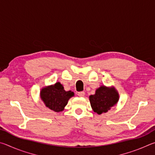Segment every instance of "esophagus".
I'll return each instance as SVG.
<instances>
[{
    "instance_id": "esophagus-1",
    "label": "esophagus",
    "mask_w": 155,
    "mask_h": 155,
    "mask_svg": "<svg viewBox=\"0 0 155 155\" xmlns=\"http://www.w3.org/2000/svg\"><path fill=\"white\" fill-rule=\"evenodd\" d=\"M78 96L80 97H83L85 96V92L84 91H80V92L78 93Z\"/></svg>"
}]
</instances>
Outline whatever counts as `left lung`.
I'll return each instance as SVG.
<instances>
[{"label": "left lung", "instance_id": "obj_1", "mask_svg": "<svg viewBox=\"0 0 155 155\" xmlns=\"http://www.w3.org/2000/svg\"><path fill=\"white\" fill-rule=\"evenodd\" d=\"M119 101V94L115 87L101 86L94 95L90 96L91 107L94 112L102 114L110 110Z\"/></svg>", "mask_w": 155, "mask_h": 155}]
</instances>
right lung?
<instances>
[{
	"mask_svg": "<svg viewBox=\"0 0 155 155\" xmlns=\"http://www.w3.org/2000/svg\"><path fill=\"white\" fill-rule=\"evenodd\" d=\"M74 95L72 91H65L59 82L44 87L40 91V98L46 107L55 112L62 111L69 99Z\"/></svg>",
	"mask_w": 155,
	"mask_h": 155,
	"instance_id": "1",
	"label": "right lung"
}]
</instances>
